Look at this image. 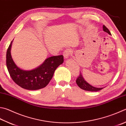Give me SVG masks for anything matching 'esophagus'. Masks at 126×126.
I'll return each mask as SVG.
<instances>
[{"label": "esophagus", "instance_id": "esophagus-1", "mask_svg": "<svg viewBox=\"0 0 126 126\" xmlns=\"http://www.w3.org/2000/svg\"><path fill=\"white\" fill-rule=\"evenodd\" d=\"M63 55L64 58L65 59H68V58H69L70 56V51L69 49H66L65 51L63 52Z\"/></svg>", "mask_w": 126, "mask_h": 126}]
</instances>
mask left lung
Wrapping results in <instances>:
<instances>
[{
	"label": "left lung",
	"mask_w": 126,
	"mask_h": 126,
	"mask_svg": "<svg viewBox=\"0 0 126 126\" xmlns=\"http://www.w3.org/2000/svg\"><path fill=\"white\" fill-rule=\"evenodd\" d=\"M103 31L104 32L108 33L109 34L111 35L110 31L108 30V28L106 27L105 26L103 25ZM76 83L78 85L80 88L84 90L87 91H91V92H97L100 91L103 88H96L92 86V85L89 84L88 83L85 81L84 78L83 77L81 72L80 73L79 76L76 79Z\"/></svg>",
	"instance_id": "obj_1"
}]
</instances>
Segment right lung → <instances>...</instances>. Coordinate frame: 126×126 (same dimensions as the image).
<instances>
[{
    "label": "right lung",
    "mask_w": 126,
    "mask_h": 126,
    "mask_svg": "<svg viewBox=\"0 0 126 126\" xmlns=\"http://www.w3.org/2000/svg\"><path fill=\"white\" fill-rule=\"evenodd\" d=\"M13 41L6 51V66L12 79L25 89L34 91L46 87L51 79L56 68L63 63V55L49 57L34 69L24 70L19 68L12 58L11 48Z\"/></svg>",
    "instance_id": "right-lung-1"
}]
</instances>
